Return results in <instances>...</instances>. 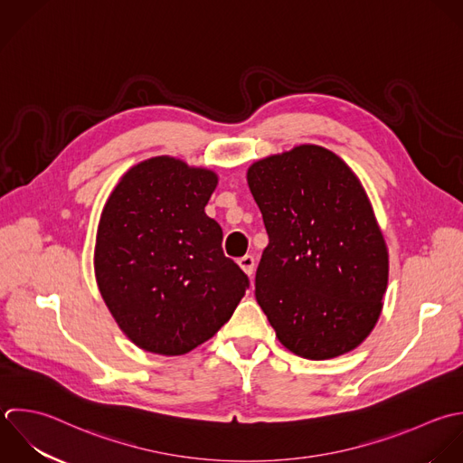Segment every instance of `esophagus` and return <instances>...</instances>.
<instances>
[{"label":"esophagus","instance_id":"esophagus-1","mask_svg":"<svg viewBox=\"0 0 463 463\" xmlns=\"http://www.w3.org/2000/svg\"><path fill=\"white\" fill-rule=\"evenodd\" d=\"M238 265L243 269V272H245L247 276H252V272H254V258H252L250 254H245L243 258H240V260H238Z\"/></svg>","mask_w":463,"mask_h":463}]
</instances>
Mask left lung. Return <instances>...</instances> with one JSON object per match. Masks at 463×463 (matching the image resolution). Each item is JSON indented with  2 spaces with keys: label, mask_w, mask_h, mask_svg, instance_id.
Listing matches in <instances>:
<instances>
[{
  "label": "left lung",
  "mask_w": 463,
  "mask_h": 463,
  "mask_svg": "<svg viewBox=\"0 0 463 463\" xmlns=\"http://www.w3.org/2000/svg\"><path fill=\"white\" fill-rule=\"evenodd\" d=\"M250 193L269 245L256 270V301L292 354L334 359L373 330L388 288V247L350 165L301 144L254 162Z\"/></svg>",
  "instance_id": "obj_1"
}]
</instances>
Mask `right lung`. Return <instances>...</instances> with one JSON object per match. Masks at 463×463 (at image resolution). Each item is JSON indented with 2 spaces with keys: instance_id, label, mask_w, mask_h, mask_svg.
Wrapping results in <instances>:
<instances>
[{
  "instance_id": "obj_1",
  "label": "right lung",
  "mask_w": 463,
  "mask_h": 463,
  "mask_svg": "<svg viewBox=\"0 0 463 463\" xmlns=\"http://www.w3.org/2000/svg\"><path fill=\"white\" fill-rule=\"evenodd\" d=\"M218 175L175 156L129 167L108 196L95 240L99 292L140 350L184 355L209 341L249 288L205 214Z\"/></svg>"
}]
</instances>
